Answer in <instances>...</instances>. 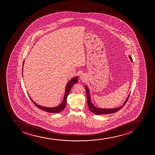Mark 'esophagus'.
<instances>
[{"label":"esophagus","mask_w":155,"mask_h":155,"mask_svg":"<svg viewBox=\"0 0 155 155\" xmlns=\"http://www.w3.org/2000/svg\"><path fill=\"white\" fill-rule=\"evenodd\" d=\"M85 75H84V74H83V73H82V74H80V78L81 79H82V80H83V79H84L85 78Z\"/></svg>","instance_id":"obj_1"}]
</instances>
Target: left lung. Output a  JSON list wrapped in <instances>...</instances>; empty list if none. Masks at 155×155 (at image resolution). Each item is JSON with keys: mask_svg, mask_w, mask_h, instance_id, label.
Wrapping results in <instances>:
<instances>
[{"mask_svg": "<svg viewBox=\"0 0 155 155\" xmlns=\"http://www.w3.org/2000/svg\"><path fill=\"white\" fill-rule=\"evenodd\" d=\"M129 58H130V60L132 61H133L132 57L130 56H129ZM85 87L86 91V94H87V103H88V107H89V110H90L91 112L94 113V114H96V115L112 114V113L117 112V111L120 110L125 105V104L126 103L127 101H128V98L129 97V95L128 98H127L126 100L125 101V103H124V104L121 107H117V108H115V109H100V108H98V107H94V105H93V103L91 101L89 89L88 88L87 86L86 85Z\"/></svg>", "mask_w": 155, "mask_h": 155, "instance_id": "1", "label": "left lung"}]
</instances>
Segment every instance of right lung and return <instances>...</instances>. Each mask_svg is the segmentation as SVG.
I'll use <instances>...</instances> for the list:
<instances>
[{"label": "right lung", "mask_w": 155, "mask_h": 155, "mask_svg": "<svg viewBox=\"0 0 155 155\" xmlns=\"http://www.w3.org/2000/svg\"><path fill=\"white\" fill-rule=\"evenodd\" d=\"M78 82V77H75L74 78H72L71 80L70 81L68 82L67 86H66V90H65V93H64V99L62 100V102L60 104V105L57 106V107H42L40 105H38L37 103H35V102L32 100V99L30 98V97L29 96L31 100L32 101V102L34 103V104L36 105V107L41 109L42 110H45V112L48 113H58L61 112V110H63L64 109V107H66V103H67V98L68 97V95L69 94L70 91L71 90V88L72 87V86L75 83H77Z\"/></svg>", "instance_id": "right-lung-1"}]
</instances>
